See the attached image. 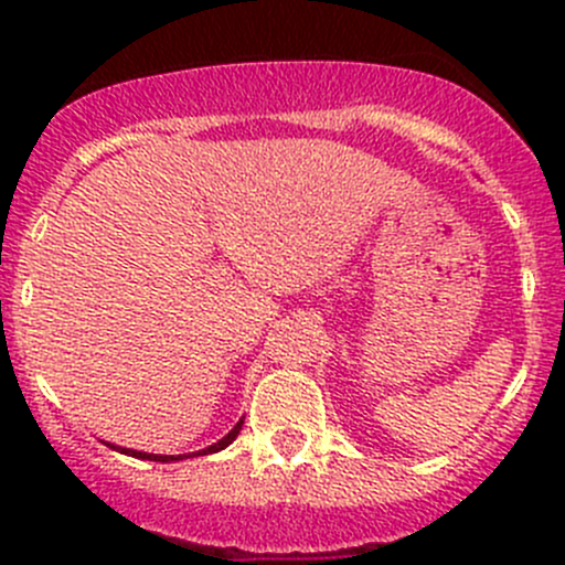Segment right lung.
Segmentation results:
<instances>
[{
	"instance_id": "1",
	"label": "right lung",
	"mask_w": 565,
	"mask_h": 565,
	"mask_svg": "<svg viewBox=\"0 0 565 565\" xmlns=\"http://www.w3.org/2000/svg\"><path fill=\"white\" fill-rule=\"evenodd\" d=\"M241 429H243V418L237 420L235 424V429L230 431V435L226 437H221L218 443H213V446H207V448H202V451H196L199 457H204V454H218V451H224L226 446H230L232 440H235L237 435H241ZM108 448H114V451H119V454H128V457H136V459H150V461H180V459H188L191 457V454H180V457H167V454H145V451H134V448H119V446H111V443H106ZM196 454H193V457H196Z\"/></svg>"
}]
</instances>
